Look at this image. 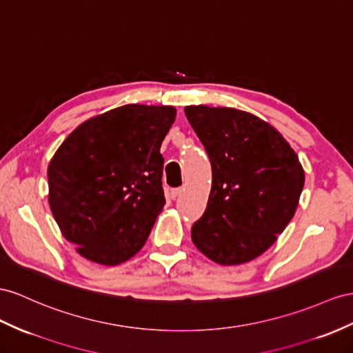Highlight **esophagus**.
I'll return each mask as SVG.
<instances>
[{"mask_svg":"<svg viewBox=\"0 0 353 353\" xmlns=\"http://www.w3.org/2000/svg\"><path fill=\"white\" fill-rule=\"evenodd\" d=\"M182 194H183V189L182 188L171 189V192H170V195H171V198H173V200H176V198H179Z\"/></svg>","mask_w":353,"mask_h":353,"instance_id":"esophagus-1","label":"esophagus"}]
</instances>
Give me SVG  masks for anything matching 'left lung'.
Masks as SVG:
<instances>
[{
  "instance_id": "left-lung-1",
  "label": "left lung",
  "mask_w": 353,
  "mask_h": 353,
  "mask_svg": "<svg viewBox=\"0 0 353 353\" xmlns=\"http://www.w3.org/2000/svg\"><path fill=\"white\" fill-rule=\"evenodd\" d=\"M209 153L212 189L194 223L196 249L219 265L263 255L294 218L304 186L298 155L273 125L232 107L188 105Z\"/></svg>"
}]
</instances>
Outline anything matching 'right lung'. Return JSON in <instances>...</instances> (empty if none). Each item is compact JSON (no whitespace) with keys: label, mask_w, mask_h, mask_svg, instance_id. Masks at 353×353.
Returning <instances> with one entry per match:
<instances>
[{"label":"right lung","mask_w":353,"mask_h":353,"mask_svg":"<svg viewBox=\"0 0 353 353\" xmlns=\"http://www.w3.org/2000/svg\"><path fill=\"white\" fill-rule=\"evenodd\" d=\"M173 105L126 104L80 123L48 168L58 227L90 263L119 265L139 254L165 204L161 144Z\"/></svg>","instance_id":"obj_1"}]
</instances>
